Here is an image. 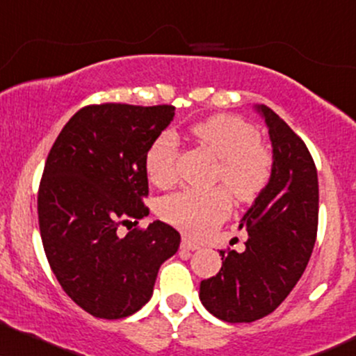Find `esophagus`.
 <instances>
[{
	"mask_svg": "<svg viewBox=\"0 0 356 356\" xmlns=\"http://www.w3.org/2000/svg\"><path fill=\"white\" fill-rule=\"evenodd\" d=\"M181 248H184V250H199L200 245H199V243L192 242L191 238H187V237H182Z\"/></svg>",
	"mask_w": 356,
	"mask_h": 356,
	"instance_id": "1",
	"label": "esophagus"
}]
</instances>
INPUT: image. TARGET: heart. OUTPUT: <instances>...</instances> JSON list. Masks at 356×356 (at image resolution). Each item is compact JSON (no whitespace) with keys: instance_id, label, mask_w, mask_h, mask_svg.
<instances>
[{"instance_id":"obj_1","label":"heart","mask_w":356,"mask_h":356,"mask_svg":"<svg viewBox=\"0 0 356 356\" xmlns=\"http://www.w3.org/2000/svg\"><path fill=\"white\" fill-rule=\"evenodd\" d=\"M191 136L217 157L212 182L225 189L174 192L161 200V213L184 232L202 235L229 216V195L237 204H248L262 194L272 179L273 156L260 140L259 129L238 115H212L194 124ZM179 152V140L172 132H162L152 140L144 165L154 184L172 186L177 179Z\"/></svg>"}]
</instances>
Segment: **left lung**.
Masks as SVG:
<instances>
[{
    "label": "left lung",
    "mask_w": 356,
    "mask_h": 356,
    "mask_svg": "<svg viewBox=\"0 0 356 356\" xmlns=\"http://www.w3.org/2000/svg\"><path fill=\"white\" fill-rule=\"evenodd\" d=\"M273 145V174L241 222L243 252L220 250L222 268L200 282V302L229 323L272 314L305 272L318 229V177L310 151L270 108L262 106Z\"/></svg>",
    "instance_id": "left-lung-1"
}]
</instances>
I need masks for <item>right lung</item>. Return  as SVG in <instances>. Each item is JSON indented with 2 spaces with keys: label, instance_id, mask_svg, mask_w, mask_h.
Wrapping results in <instances>:
<instances>
[{
  "label": "right lung",
  "instance_id": "add662e5",
  "mask_svg": "<svg viewBox=\"0 0 356 356\" xmlns=\"http://www.w3.org/2000/svg\"><path fill=\"white\" fill-rule=\"evenodd\" d=\"M174 109L84 106L46 159L38 191L46 259L67 297L97 318L119 320L140 310L162 262L181 243L177 230L161 220L118 235L119 225H137L149 216L145 151L172 121Z\"/></svg>",
  "mask_w": 356,
  "mask_h": 356
}]
</instances>
